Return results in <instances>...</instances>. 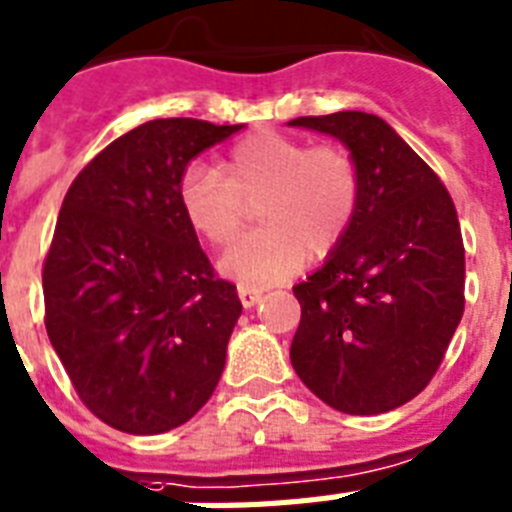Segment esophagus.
<instances>
[{
  "instance_id": "34e87169",
  "label": "esophagus",
  "mask_w": 512,
  "mask_h": 512,
  "mask_svg": "<svg viewBox=\"0 0 512 512\" xmlns=\"http://www.w3.org/2000/svg\"><path fill=\"white\" fill-rule=\"evenodd\" d=\"M261 295H264V290L261 287H253V285H238V298L240 303L246 308L256 306V303L261 301Z\"/></svg>"
}]
</instances>
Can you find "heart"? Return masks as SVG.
I'll use <instances>...</instances> for the list:
<instances>
[{
	"label": "heart",
	"instance_id": "obj_1",
	"mask_svg": "<svg viewBox=\"0 0 512 512\" xmlns=\"http://www.w3.org/2000/svg\"><path fill=\"white\" fill-rule=\"evenodd\" d=\"M262 201L266 228L227 248L222 269L251 285L285 280L311 259L335 251L356 222L361 170L337 143L311 146L298 135L256 130L238 141L222 170L196 164L183 175L180 204L193 230L211 246H227Z\"/></svg>",
	"mask_w": 512,
	"mask_h": 512
}]
</instances>
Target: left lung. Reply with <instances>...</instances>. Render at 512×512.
<instances>
[{"mask_svg":"<svg viewBox=\"0 0 512 512\" xmlns=\"http://www.w3.org/2000/svg\"><path fill=\"white\" fill-rule=\"evenodd\" d=\"M290 125L335 135L361 170L356 222L322 269L293 287L301 324L290 361L335 411L387 413L432 382L463 316L458 211L437 172L377 114Z\"/></svg>","mask_w":512,"mask_h":512,"instance_id":"left-lung-1","label":"left lung"}]
</instances>
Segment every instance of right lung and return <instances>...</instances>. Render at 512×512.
<instances>
[{"label":"right lung","instance_id":"obj_1","mask_svg":"<svg viewBox=\"0 0 512 512\" xmlns=\"http://www.w3.org/2000/svg\"><path fill=\"white\" fill-rule=\"evenodd\" d=\"M193 117L143 122L67 190L44 259L46 335L88 411L125 434H162L211 398L240 298L180 204L193 156L238 133Z\"/></svg>","mask_w":512,"mask_h":512}]
</instances>
